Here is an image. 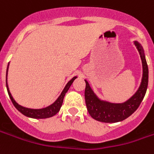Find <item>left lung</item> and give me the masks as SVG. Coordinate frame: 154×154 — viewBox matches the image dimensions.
Listing matches in <instances>:
<instances>
[{
    "instance_id": "obj_1",
    "label": "left lung",
    "mask_w": 154,
    "mask_h": 154,
    "mask_svg": "<svg viewBox=\"0 0 154 154\" xmlns=\"http://www.w3.org/2000/svg\"><path fill=\"white\" fill-rule=\"evenodd\" d=\"M134 44L140 54L143 63V78L138 90L131 99L122 103H109L107 101L100 100L92 90L88 81L85 80L84 96L86 105L91 117L96 121L105 123H115L123 121L132 115L143 101L148 84V67L143 46L137 41H135Z\"/></svg>"
}]
</instances>
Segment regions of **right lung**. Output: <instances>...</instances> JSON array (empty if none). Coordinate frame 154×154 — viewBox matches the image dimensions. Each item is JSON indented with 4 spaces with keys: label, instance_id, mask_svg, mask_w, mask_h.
Returning <instances> with one entry per match:
<instances>
[{
    "label": "right lung",
    "instance_id": "obj_1",
    "mask_svg": "<svg viewBox=\"0 0 154 154\" xmlns=\"http://www.w3.org/2000/svg\"><path fill=\"white\" fill-rule=\"evenodd\" d=\"M8 66H9V63H8V66H7V93L9 94V97L11 99V102L13 103V105L15 106V108L22 113L23 115H24L25 116L30 117V118H34V119H45V118H50V117L54 116L55 115H56L57 113L59 112L60 109L62 105V103H63V99L65 97V94L68 91L69 88L71 87V85L72 84L73 81L77 78V77H74L70 81L67 82V84L66 85L65 88L62 91V93L60 94V95L59 96V98L55 100V103H53L51 105L48 106L46 108H43V109H29V108H25L22 105H20L18 103L16 102L14 99L12 98L11 93L9 91V88H8V85H7V71H8Z\"/></svg>",
    "mask_w": 154,
    "mask_h": 154
}]
</instances>
